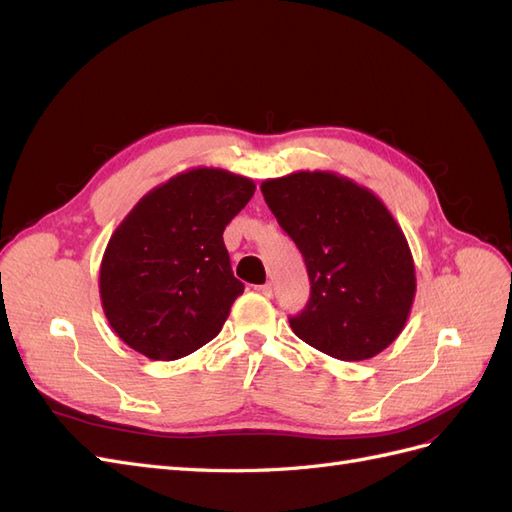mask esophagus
Wrapping results in <instances>:
<instances>
[{
  "mask_svg": "<svg viewBox=\"0 0 512 512\" xmlns=\"http://www.w3.org/2000/svg\"><path fill=\"white\" fill-rule=\"evenodd\" d=\"M260 294H265V297H271V294H273V286L271 284H265V286H258L256 288Z\"/></svg>",
  "mask_w": 512,
  "mask_h": 512,
  "instance_id": "34e87169",
  "label": "esophagus"
}]
</instances>
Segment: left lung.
Here are the masks:
<instances>
[{
    "instance_id": "left-lung-1",
    "label": "left lung",
    "mask_w": 512,
    "mask_h": 512,
    "mask_svg": "<svg viewBox=\"0 0 512 512\" xmlns=\"http://www.w3.org/2000/svg\"><path fill=\"white\" fill-rule=\"evenodd\" d=\"M305 258L312 294L290 318L294 335L339 361H365L404 331L416 269L404 230L365 185L333 170H297L260 183Z\"/></svg>"
}]
</instances>
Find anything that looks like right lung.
<instances>
[{
	"label": "right lung",
	"instance_id": "1",
	"mask_svg": "<svg viewBox=\"0 0 512 512\" xmlns=\"http://www.w3.org/2000/svg\"><path fill=\"white\" fill-rule=\"evenodd\" d=\"M256 183L196 166L149 190L108 239L100 265L104 316L123 344L175 361L218 335L243 292L224 228Z\"/></svg>",
	"mask_w": 512,
	"mask_h": 512
}]
</instances>
